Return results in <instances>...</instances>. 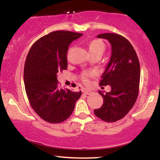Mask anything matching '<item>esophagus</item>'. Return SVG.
Segmentation results:
<instances>
[{"label":"esophagus","instance_id":"34e87169","mask_svg":"<svg viewBox=\"0 0 160 160\" xmlns=\"http://www.w3.org/2000/svg\"><path fill=\"white\" fill-rule=\"evenodd\" d=\"M82 92H83V93L84 94V95H90V94L92 93V92L90 91V90H88V89H83L82 90Z\"/></svg>","mask_w":160,"mask_h":160}]
</instances>
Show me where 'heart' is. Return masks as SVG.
I'll use <instances>...</instances> for the list:
<instances>
[{"mask_svg":"<svg viewBox=\"0 0 160 160\" xmlns=\"http://www.w3.org/2000/svg\"><path fill=\"white\" fill-rule=\"evenodd\" d=\"M88 49L89 54H103L106 49V45L102 42L101 41L98 40V39H95V40L91 41L88 44ZM93 76V73L92 72H83L81 78L82 81L85 84L89 83V78Z\"/></svg>","mask_w":160,"mask_h":160,"instance_id":"1","label":"heart"}]
</instances>
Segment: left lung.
Here are the masks:
<instances>
[{
	"mask_svg": "<svg viewBox=\"0 0 160 160\" xmlns=\"http://www.w3.org/2000/svg\"><path fill=\"white\" fill-rule=\"evenodd\" d=\"M98 38L107 39L111 45V56L100 82V86L110 85L111 90L103 94V104L94 113L107 122L125 117L136 101L140 84V63L134 48L121 35L102 33Z\"/></svg>",
	"mask_w": 160,
	"mask_h": 160,
	"instance_id": "left-lung-1",
	"label": "left lung"
}]
</instances>
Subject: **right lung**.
<instances>
[{"label":"right lung","instance_id":"add662e5","mask_svg":"<svg viewBox=\"0 0 160 160\" xmlns=\"http://www.w3.org/2000/svg\"><path fill=\"white\" fill-rule=\"evenodd\" d=\"M83 34L58 30L41 37L28 52L24 83L28 100L41 119L56 124L65 121L75 108L82 92L58 87L57 73L68 68L69 45Z\"/></svg>","mask_w":160,"mask_h":160}]
</instances>
